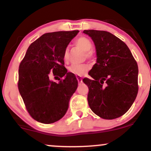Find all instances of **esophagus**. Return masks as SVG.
<instances>
[{"instance_id": "obj_1", "label": "esophagus", "mask_w": 151, "mask_h": 151, "mask_svg": "<svg viewBox=\"0 0 151 151\" xmlns=\"http://www.w3.org/2000/svg\"><path fill=\"white\" fill-rule=\"evenodd\" d=\"M76 77H77V80H78V82H79V84H81V83L82 82V78H81V76L76 75Z\"/></svg>"}]
</instances>
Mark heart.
Masks as SVG:
<instances>
[{"instance_id":"heart-1","label":"heart","mask_w":151,"mask_h":151,"mask_svg":"<svg viewBox=\"0 0 151 151\" xmlns=\"http://www.w3.org/2000/svg\"><path fill=\"white\" fill-rule=\"evenodd\" d=\"M75 44L77 46L80 47L84 51H86V55L87 58H93V52L91 50L92 48V43L89 38L84 36H81L76 40ZM63 59L65 62L68 61L69 60V50L67 48L64 52ZM89 68V65L87 64H74L69 67V71L71 73L81 76L87 72Z\"/></svg>"}]
</instances>
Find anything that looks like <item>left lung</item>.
Wrapping results in <instances>:
<instances>
[{"mask_svg": "<svg viewBox=\"0 0 151 151\" xmlns=\"http://www.w3.org/2000/svg\"><path fill=\"white\" fill-rule=\"evenodd\" d=\"M96 50V63L89 71L93 79L84 78L89 88L90 109L104 119L121 116L131 108L138 91L137 62L129 48L106 31L89 30Z\"/></svg>", "mask_w": 151, "mask_h": 151, "instance_id": "8db88e82", "label": "left lung"}]
</instances>
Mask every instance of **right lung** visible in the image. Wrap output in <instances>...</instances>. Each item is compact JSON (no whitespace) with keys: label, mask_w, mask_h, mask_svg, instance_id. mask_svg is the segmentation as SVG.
I'll return each instance as SVG.
<instances>
[{"label":"right lung","mask_w":151,"mask_h":151,"mask_svg":"<svg viewBox=\"0 0 151 151\" xmlns=\"http://www.w3.org/2000/svg\"><path fill=\"white\" fill-rule=\"evenodd\" d=\"M79 30L48 32L29 46L19 66L18 86L27 112L38 122L49 124L65 115L78 81L67 72L64 52ZM63 79L58 83L50 74Z\"/></svg>","instance_id":"obj_1"}]
</instances>
